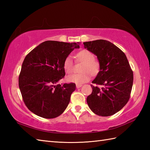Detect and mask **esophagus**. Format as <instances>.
<instances>
[{
    "label": "esophagus",
    "instance_id": "esophagus-1",
    "mask_svg": "<svg viewBox=\"0 0 150 150\" xmlns=\"http://www.w3.org/2000/svg\"><path fill=\"white\" fill-rule=\"evenodd\" d=\"M82 86V84H76V88H80Z\"/></svg>",
    "mask_w": 150,
    "mask_h": 150
}]
</instances>
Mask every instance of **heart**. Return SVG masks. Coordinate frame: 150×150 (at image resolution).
Returning a JSON list of instances; mask_svg holds the SVG:
<instances>
[{
  "mask_svg": "<svg viewBox=\"0 0 150 150\" xmlns=\"http://www.w3.org/2000/svg\"><path fill=\"white\" fill-rule=\"evenodd\" d=\"M77 58L79 61L84 63L81 69L83 72L68 75L66 77V81L68 82L82 84L90 80L91 77L90 74L92 75L97 74L100 69V63L94 59L93 54L87 50H82L78 52L77 53ZM63 67L65 72L68 74L73 71V63L71 56L69 55L65 59Z\"/></svg>",
  "mask_w": 150,
  "mask_h": 150,
  "instance_id": "b5f03b06",
  "label": "heart"
}]
</instances>
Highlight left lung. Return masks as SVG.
Listing matches in <instances>:
<instances>
[{
    "mask_svg": "<svg viewBox=\"0 0 150 150\" xmlns=\"http://www.w3.org/2000/svg\"><path fill=\"white\" fill-rule=\"evenodd\" d=\"M84 47L97 57L100 70L91 85L92 93L87 97L89 108L97 115L108 117L120 111L131 94L133 73L125 54L106 40L83 42Z\"/></svg>",
    "mask_w": 150,
    "mask_h": 150,
    "instance_id": "1",
    "label": "left lung"
}]
</instances>
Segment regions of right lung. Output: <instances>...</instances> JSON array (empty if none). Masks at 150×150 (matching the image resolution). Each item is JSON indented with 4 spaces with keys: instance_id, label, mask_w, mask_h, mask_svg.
<instances>
[{
    "instance_id": "obj_1",
    "label": "right lung",
    "mask_w": 150,
    "mask_h": 150,
    "mask_svg": "<svg viewBox=\"0 0 150 150\" xmlns=\"http://www.w3.org/2000/svg\"><path fill=\"white\" fill-rule=\"evenodd\" d=\"M79 47L75 42L47 40L25 57L18 86L24 103L31 112L45 119H53L64 111L76 85L57 82L65 75V59Z\"/></svg>"
}]
</instances>
